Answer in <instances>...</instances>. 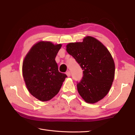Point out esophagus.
I'll list each match as a JSON object with an SVG mask.
<instances>
[{"label": "esophagus", "instance_id": "34e87169", "mask_svg": "<svg viewBox=\"0 0 135 135\" xmlns=\"http://www.w3.org/2000/svg\"><path fill=\"white\" fill-rule=\"evenodd\" d=\"M66 74H67V75L69 77V76H71V73H70V71H67V72H66Z\"/></svg>", "mask_w": 135, "mask_h": 135}]
</instances>
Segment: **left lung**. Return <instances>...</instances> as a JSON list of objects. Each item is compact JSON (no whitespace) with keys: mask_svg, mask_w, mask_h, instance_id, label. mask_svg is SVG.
I'll list each match as a JSON object with an SVG mask.
<instances>
[{"mask_svg":"<svg viewBox=\"0 0 135 135\" xmlns=\"http://www.w3.org/2000/svg\"><path fill=\"white\" fill-rule=\"evenodd\" d=\"M68 54L75 59L83 71L77 89L88 103H95L107 95L113 84L115 64L105 46L92 36H86L82 42L66 46Z\"/></svg>","mask_w":135,"mask_h":135,"instance_id":"obj_1","label":"left lung"}]
</instances>
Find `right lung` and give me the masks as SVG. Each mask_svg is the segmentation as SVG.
Segmentation results:
<instances>
[{
    "instance_id": "1",
    "label": "right lung",
    "mask_w": 135,
    "mask_h": 135,
    "mask_svg": "<svg viewBox=\"0 0 135 135\" xmlns=\"http://www.w3.org/2000/svg\"><path fill=\"white\" fill-rule=\"evenodd\" d=\"M61 44L40 41L27 54L22 63V75L28 91L42 102L59 93L67 76L60 73L55 58Z\"/></svg>"
}]
</instances>
